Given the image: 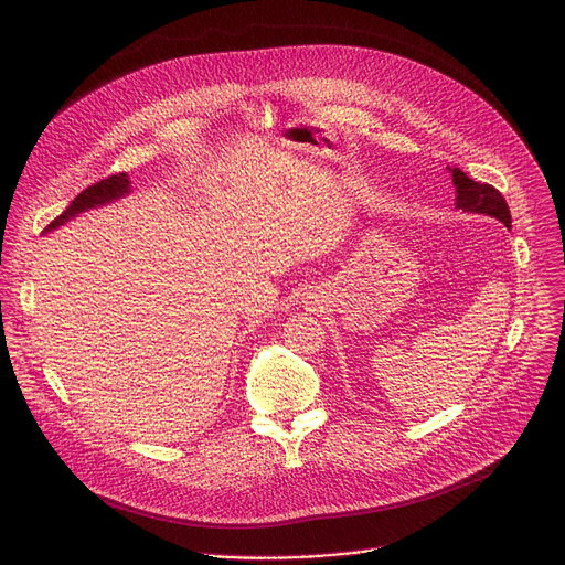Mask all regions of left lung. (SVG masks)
I'll return each mask as SVG.
<instances>
[{"mask_svg":"<svg viewBox=\"0 0 565 565\" xmlns=\"http://www.w3.org/2000/svg\"><path fill=\"white\" fill-rule=\"evenodd\" d=\"M450 173H452V184L457 186V209L495 217L507 228H511V213H509L507 200L502 198V193L498 189H493L491 184L472 180L459 167L450 169Z\"/></svg>","mask_w":565,"mask_h":565,"instance_id":"obj_1","label":"left lung"}]
</instances>
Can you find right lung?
I'll list each match as a JSON object with an SVG mask.
<instances>
[{
    "label": "right lung",
    "mask_w": 565,
    "mask_h": 565,
    "mask_svg": "<svg viewBox=\"0 0 565 565\" xmlns=\"http://www.w3.org/2000/svg\"><path fill=\"white\" fill-rule=\"evenodd\" d=\"M130 191V180L126 173H117V175H108L95 184H90L88 189H84L82 193H78V198L67 206V211L63 215H58L50 226L47 231H54L58 226H63L65 222H70L72 217H76L78 213H84L93 206H102V204H108L121 195H126Z\"/></svg>",
    "instance_id": "obj_1"
}]
</instances>
